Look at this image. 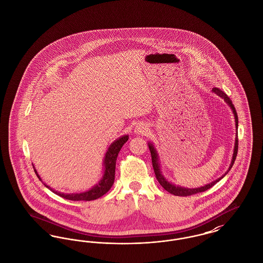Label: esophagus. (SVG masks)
<instances>
[{"label":"esophagus","mask_w":263,"mask_h":263,"mask_svg":"<svg viewBox=\"0 0 263 263\" xmlns=\"http://www.w3.org/2000/svg\"><path fill=\"white\" fill-rule=\"evenodd\" d=\"M147 132H148V127H147V125L143 124V123H140V124H138V125L135 127V133H137V134L144 135V134H146Z\"/></svg>","instance_id":"34e87169"}]
</instances>
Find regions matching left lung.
<instances>
[{"mask_svg": "<svg viewBox=\"0 0 263 263\" xmlns=\"http://www.w3.org/2000/svg\"><path fill=\"white\" fill-rule=\"evenodd\" d=\"M213 92H215L216 95H218L220 98H222V99H224L226 102L228 103V105L231 107V109H232V111L234 113V116H235V121H236V128L238 129V114H237V111H236V108H235V106H234V104H233V102H232V100H230V98L226 95L224 91H222L220 88H214L212 89ZM237 137H236V140H235V148H234V154H233V159H232V162H231V164H230V166H229V170H228V172H230V170L232 168V166H233V164L235 163V161H236V158H237V154H238V132H237V135H236ZM149 145V149H150L151 152V157H152V163H153V167H154V172H155V175H156V177H157V179H158V181L160 182V184L163 186L167 192H170V193H172V194H174L175 196H189V195H193V194H196V193H199V192H203V191H206L207 189H209V188L212 187L214 186L218 181H220L224 176H225L227 174H228V172L226 173L225 175H222L220 178H218V179H216L215 181H213L211 183H209V184H207V185H205V186H201V187L198 188H185V187H181V186H178V185H175V184H173V183H171L170 181H167L165 178H164V176L162 175V172H161V167H160V163H159V156H158V153H157V151L155 149V147H154V145L153 144H151L149 143L148 144Z\"/></svg>", "mask_w": 263, "mask_h": 263, "instance_id": "left-lung-1", "label": "left lung"}]
</instances>
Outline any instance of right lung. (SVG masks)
Returning a JSON list of instances; mask_svg holds the SVG:
<instances>
[{
    "label": "right lung",
    "mask_w": 263,
    "mask_h": 263,
    "mask_svg": "<svg viewBox=\"0 0 263 263\" xmlns=\"http://www.w3.org/2000/svg\"><path fill=\"white\" fill-rule=\"evenodd\" d=\"M128 135H124L122 137L116 139L112 144L109 146L108 150L105 154L104 157V161H103V165H104V175L102 176V178L100 179V182L97 183L92 188H90L86 192H82V193H61L58 191L53 190L50 186L46 185L44 183V185L47 188H49L54 193H56L57 195L61 196L65 199L72 201H90L98 199L101 197L102 195H104L113 185L114 182V177H115V164H116V160H117V156L119 154V152L121 150L122 146L125 144L128 141ZM34 168V165H33ZM34 172L37 175L38 178L41 180L40 176L38 175L36 170L34 168Z\"/></svg>",
    "instance_id": "add662e5"
}]
</instances>
